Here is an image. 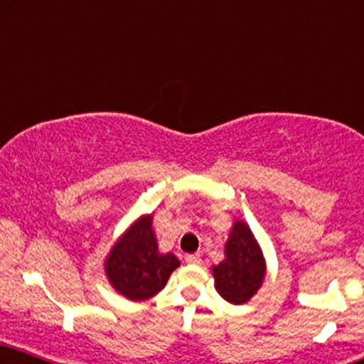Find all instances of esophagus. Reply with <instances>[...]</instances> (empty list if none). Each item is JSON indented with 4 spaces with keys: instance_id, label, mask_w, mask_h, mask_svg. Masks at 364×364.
<instances>
[{
    "instance_id": "obj_1",
    "label": "esophagus",
    "mask_w": 364,
    "mask_h": 364,
    "mask_svg": "<svg viewBox=\"0 0 364 364\" xmlns=\"http://www.w3.org/2000/svg\"><path fill=\"white\" fill-rule=\"evenodd\" d=\"M186 262H188V264H200V256H199V254H187Z\"/></svg>"
}]
</instances>
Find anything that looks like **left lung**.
<instances>
[{"label":"left lung","instance_id":"1","mask_svg":"<svg viewBox=\"0 0 364 364\" xmlns=\"http://www.w3.org/2000/svg\"><path fill=\"white\" fill-rule=\"evenodd\" d=\"M215 289L230 304H244L256 294L266 276V261L252 230L235 220L225 242V259L212 267Z\"/></svg>","mask_w":364,"mask_h":364}]
</instances>
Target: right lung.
<instances>
[{"instance_id": "add662e5", "label": "right lung", "mask_w": 364, "mask_h": 364, "mask_svg": "<svg viewBox=\"0 0 364 364\" xmlns=\"http://www.w3.org/2000/svg\"><path fill=\"white\" fill-rule=\"evenodd\" d=\"M152 223V214L136 219L117 240L105 261L110 284L130 301H145L157 294L181 266L172 252H159Z\"/></svg>"}]
</instances>
